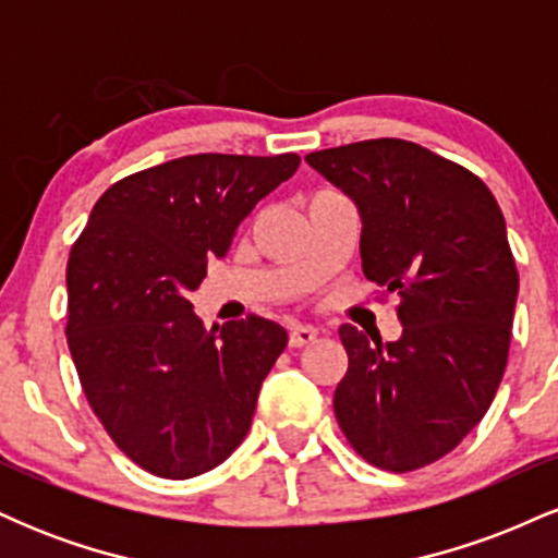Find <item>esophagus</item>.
Instances as JSON below:
<instances>
[{
	"mask_svg": "<svg viewBox=\"0 0 558 558\" xmlns=\"http://www.w3.org/2000/svg\"><path fill=\"white\" fill-rule=\"evenodd\" d=\"M315 338H317V328H312V325H291V330H288V343H291L293 349L310 345Z\"/></svg>",
	"mask_w": 558,
	"mask_h": 558,
	"instance_id": "obj_1",
	"label": "esophagus"
}]
</instances>
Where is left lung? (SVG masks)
I'll use <instances>...</instances> for the list:
<instances>
[{"label":"left lung","mask_w":558,"mask_h":558,"mask_svg":"<svg viewBox=\"0 0 558 558\" xmlns=\"http://www.w3.org/2000/svg\"><path fill=\"white\" fill-rule=\"evenodd\" d=\"M362 217V270L399 293L396 341L341 325L336 420L369 464L412 472L488 412L509 356L517 275L488 185L425 146L373 138L306 155Z\"/></svg>","instance_id":"8db88e82"}]
</instances>
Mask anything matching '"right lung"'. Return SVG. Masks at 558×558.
Returning a JSON list of instances; mask_svg holds the SVG:
<instances>
[{"label": "right lung", "instance_id": "1", "mask_svg": "<svg viewBox=\"0 0 558 558\" xmlns=\"http://www.w3.org/2000/svg\"><path fill=\"white\" fill-rule=\"evenodd\" d=\"M299 162L189 155L133 172L101 194L70 252L65 332L83 393L151 475L209 472L252 427L288 332L257 315L207 330L189 293Z\"/></svg>", "mask_w": 558, "mask_h": 558}]
</instances>
